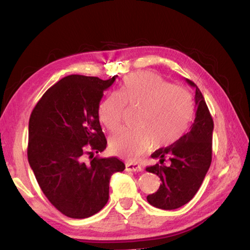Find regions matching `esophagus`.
<instances>
[{
	"label": "esophagus",
	"instance_id": "1",
	"mask_svg": "<svg viewBox=\"0 0 250 250\" xmlns=\"http://www.w3.org/2000/svg\"><path fill=\"white\" fill-rule=\"evenodd\" d=\"M125 171L140 172V171H142V167H141V166H139V164H137V163L128 162V163H125Z\"/></svg>",
	"mask_w": 250,
	"mask_h": 250
}]
</instances>
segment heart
Masks as SVG:
<instances>
[{"label": "heart", "instance_id": "b5f03b06", "mask_svg": "<svg viewBox=\"0 0 250 250\" xmlns=\"http://www.w3.org/2000/svg\"><path fill=\"white\" fill-rule=\"evenodd\" d=\"M138 107L133 126H121L111 135L110 149L131 158L149 147L176 142L193 117V100L184 88L171 86L160 76L140 71L126 76L120 89L108 96L98 109L99 120L113 130L120 124L125 107Z\"/></svg>", "mask_w": 250, "mask_h": 250}]
</instances>
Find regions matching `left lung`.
<instances>
[{"mask_svg": "<svg viewBox=\"0 0 250 250\" xmlns=\"http://www.w3.org/2000/svg\"><path fill=\"white\" fill-rule=\"evenodd\" d=\"M185 80L195 88L197 110L192 128L170 146L156 150L151 156L160 163L146 168L162 182L158 191L146 196L152 206L161 209L179 208L191 201L201 188L211 162L213 118L201 90L191 80Z\"/></svg>", "mask_w": 250, "mask_h": 250, "instance_id": "left-lung-1", "label": "left lung"}]
</instances>
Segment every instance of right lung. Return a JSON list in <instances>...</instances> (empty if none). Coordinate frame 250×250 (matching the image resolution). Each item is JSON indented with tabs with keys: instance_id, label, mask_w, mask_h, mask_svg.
I'll return each instance as SVG.
<instances>
[{
	"instance_id": "add662e5",
	"label": "right lung",
	"mask_w": 250,
	"mask_h": 250,
	"mask_svg": "<svg viewBox=\"0 0 250 250\" xmlns=\"http://www.w3.org/2000/svg\"><path fill=\"white\" fill-rule=\"evenodd\" d=\"M117 77L67 76L45 92L29 118V166L45 196L70 218H87L103 209L110 177L125 167L115 156H94L107 146L98 109Z\"/></svg>"
}]
</instances>
